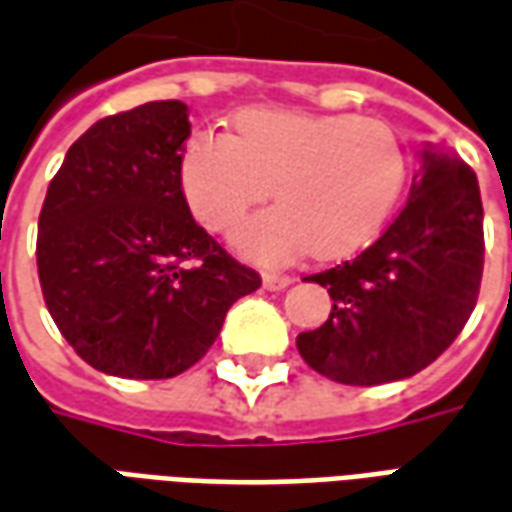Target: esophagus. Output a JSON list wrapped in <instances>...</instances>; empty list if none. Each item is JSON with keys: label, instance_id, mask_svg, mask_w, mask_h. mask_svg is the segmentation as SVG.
<instances>
[{"label": "esophagus", "instance_id": "obj_1", "mask_svg": "<svg viewBox=\"0 0 512 512\" xmlns=\"http://www.w3.org/2000/svg\"><path fill=\"white\" fill-rule=\"evenodd\" d=\"M262 281H264V289H270V292H281V289H286V286L292 284V275L267 270V273H262Z\"/></svg>", "mask_w": 512, "mask_h": 512}]
</instances>
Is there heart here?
<instances>
[{
	"label": "heart",
	"mask_w": 512,
	"mask_h": 512,
	"mask_svg": "<svg viewBox=\"0 0 512 512\" xmlns=\"http://www.w3.org/2000/svg\"><path fill=\"white\" fill-rule=\"evenodd\" d=\"M405 176L408 157L389 123L270 107L239 112L234 134H192L179 162L192 215L212 231H234L270 192L281 201L239 234L262 262L311 245L322 259L361 250L389 220Z\"/></svg>",
	"instance_id": "1"
}]
</instances>
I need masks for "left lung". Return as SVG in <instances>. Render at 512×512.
I'll return each mask as SVG.
<instances>
[{"label":"left lung","mask_w":512,"mask_h":512,"mask_svg":"<svg viewBox=\"0 0 512 512\" xmlns=\"http://www.w3.org/2000/svg\"><path fill=\"white\" fill-rule=\"evenodd\" d=\"M482 201L474 170L447 146L422 151L411 195L380 239L308 281L331 317L297 336L314 372L344 386L411 378L455 342L482 281Z\"/></svg>","instance_id":"1"}]
</instances>
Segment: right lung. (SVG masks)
Masks as SVG:
<instances>
[{
  "label": "right lung",
  "instance_id": "add662e5",
  "mask_svg": "<svg viewBox=\"0 0 512 512\" xmlns=\"http://www.w3.org/2000/svg\"><path fill=\"white\" fill-rule=\"evenodd\" d=\"M181 101L107 115L68 148L38 217L43 300L82 361L132 380L176 378L226 311L262 286L190 215Z\"/></svg>",
  "mask_w": 512,
  "mask_h": 512
}]
</instances>
